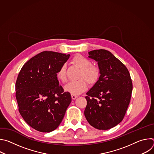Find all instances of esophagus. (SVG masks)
Masks as SVG:
<instances>
[{"mask_svg": "<svg viewBox=\"0 0 154 154\" xmlns=\"http://www.w3.org/2000/svg\"><path fill=\"white\" fill-rule=\"evenodd\" d=\"M71 97H72V99H75L77 97V96L74 95V94H71Z\"/></svg>", "mask_w": 154, "mask_h": 154, "instance_id": "1", "label": "esophagus"}]
</instances>
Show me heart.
<instances>
[{"label":"heart","mask_w":154,"mask_h":154,"mask_svg":"<svg viewBox=\"0 0 154 154\" xmlns=\"http://www.w3.org/2000/svg\"><path fill=\"white\" fill-rule=\"evenodd\" d=\"M71 63L81 69L79 78L83 79L69 82L65 85L64 90L71 94H80L84 92L87 88V83L85 79L90 85H94L96 83L100 77V69L97 66L92 64L90 60L80 54L75 55L72 58ZM56 76L61 82H66V65L63 64L60 66L57 72Z\"/></svg>","instance_id":"heart-1"}]
</instances>
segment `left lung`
Segmentation results:
<instances>
[{"instance_id":"8db88e82","label":"left lung","mask_w":154,"mask_h":154,"mask_svg":"<svg viewBox=\"0 0 154 154\" xmlns=\"http://www.w3.org/2000/svg\"><path fill=\"white\" fill-rule=\"evenodd\" d=\"M100 71L99 80L86 93L84 114L89 124L99 130L110 129L123 119L128 106L133 85L125 66L105 49L88 52Z\"/></svg>"}]
</instances>
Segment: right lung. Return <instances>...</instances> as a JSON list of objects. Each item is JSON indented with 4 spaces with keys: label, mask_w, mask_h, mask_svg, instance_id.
Returning a JSON list of instances; mask_svg holds the SVG:
<instances>
[{
    "label": "right lung",
    "mask_w": 154,
    "mask_h": 154,
    "mask_svg": "<svg viewBox=\"0 0 154 154\" xmlns=\"http://www.w3.org/2000/svg\"><path fill=\"white\" fill-rule=\"evenodd\" d=\"M70 55L44 51L21 68L16 82V98L24 120L41 132H51L61 122L71 102L56 76Z\"/></svg>",
    "instance_id": "obj_1"
}]
</instances>
